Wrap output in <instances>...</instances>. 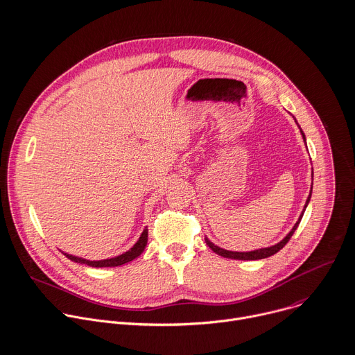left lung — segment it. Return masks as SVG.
<instances>
[{
    "label": "left lung",
    "instance_id": "left-lung-1",
    "mask_svg": "<svg viewBox=\"0 0 355 355\" xmlns=\"http://www.w3.org/2000/svg\"><path fill=\"white\" fill-rule=\"evenodd\" d=\"M296 121V120H295ZM297 124V123H296ZM300 128V127H299ZM300 134H302V137H303V141H304V144H306V137H304V134H303V131L300 130ZM313 178V176H311ZM311 189H313V184H311V187H310V193H309V198H307V200H306V205H304V209H303V211H302V214L299 216V220L295 223V225H293V228L286 234V237L284 239V240H281L278 244H275V245H270V247H265V248H259V250H254V251H248V252H237V251H228V250H224V248H220L218 245H216V244H213L207 237H206V244L217 254V255H221V257H224V258H230V259H241V261H257V259H263V258H268V257H270V255H273V254H277L278 251H281L286 244H288V241L291 240V237L293 235V232L296 231V228H297V225H299V223H300V220H302V217H303V213H304V210H306V207H307V205H309V202H310V198H311Z\"/></svg>",
    "mask_w": 355,
    "mask_h": 355
}]
</instances>
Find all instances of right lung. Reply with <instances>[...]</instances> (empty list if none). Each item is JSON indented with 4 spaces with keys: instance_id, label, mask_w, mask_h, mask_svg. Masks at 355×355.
<instances>
[{
    "instance_id": "obj_1",
    "label": "right lung",
    "mask_w": 355,
    "mask_h": 355,
    "mask_svg": "<svg viewBox=\"0 0 355 355\" xmlns=\"http://www.w3.org/2000/svg\"><path fill=\"white\" fill-rule=\"evenodd\" d=\"M146 243H148V228L145 227V230L141 234V237L134 244V247L131 250H128L127 252H124L121 255H116L114 258H107V259H100V261H90V259H85L82 257H76V255H71V254H67V252H63V251L62 252L70 261L77 262V263H85L87 266H93V268H108V266H120V265H124V263L131 262L132 259L138 258L144 252V250L146 247Z\"/></svg>"
}]
</instances>
